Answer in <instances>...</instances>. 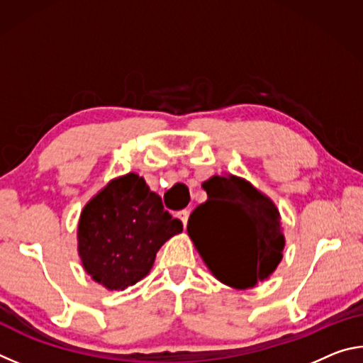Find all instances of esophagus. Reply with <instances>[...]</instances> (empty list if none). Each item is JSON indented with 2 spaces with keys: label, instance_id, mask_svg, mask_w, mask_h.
Here are the masks:
<instances>
[{
  "label": "esophagus",
  "instance_id": "esophagus-1",
  "mask_svg": "<svg viewBox=\"0 0 363 363\" xmlns=\"http://www.w3.org/2000/svg\"><path fill=\"white\" fill-rule=\"evenodd\" d=\"M177 218L181 219V223L184 224V227H186L187 225V220H189V211L187 210L179 211V213H177Z\"/></svg>",
  "mask_w": 363,
  "mask_h": 363
}]
</instances>
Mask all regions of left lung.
Wrapping results in <instances>:
<instances>
[{"mask_svg":"<svg viewBox=\"0 0 363 363\" xmlns=\"http://www.w3.org/2000/svg\"><path fill=\"white\" fill-rule=\"evenodd\" d=\"M201 187L208 200L190 214L187 232L211 274L238 290L269 279L285 248L274 201L232 174L213 176Z\"/></svg>","mask_w":363,"mask_h":363,"instance_id":"8db88e82","label":"left lung"}]
</instances>
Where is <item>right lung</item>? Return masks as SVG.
<instances>
[{"label": "right lung", "instance_id": "1", "mask_svg": "<svg viewBox=\"0 0 363 363\" xmlns=\"http://www.w3.org/2000/svg\"><path fill=\"white\" fill-rule=\"evenodd\" d=\"M182 223L164 210L144 177L128 173L110 181L83 208L78 255L91 279L107 290H125L150 272L157 251Z\"/></svg>", "mask_w": 363, "mask_h": 363}]
</instances>
